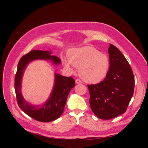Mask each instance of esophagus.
Here are the masks:
<instances>
[{
  "label": "esophagus",
  "mask_w": 148,
  "mask_h": 148,
  "mask_svg": "<svg viewBox=\"0 0 148 148\" xmlns=\"http://www.w3.org/2000/svg\"><path fill=\"white\" fill-rule=\"evenodd\" d=\"M75 82H76V83H77V84H81V83H82V82L79 79H76L75 80Z\"/></svg>",
  "instance_id": "esophagus-1"
}]
</instances>
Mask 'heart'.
<instances>
[{
	"label": "heart",
	"instance_id": "1",
	"mask_svg": "<svg viewBox=\"0 0 148 148\" xmlns=\"http://www.w3.org/2000/svg\"><path fill=\"white\" fill-rule=\"evenodd\" d=\"M66 69L71 70V65L78 68L79 77L88 83L101 82L107 75L110 66L109 57L95 47L85 46L76 48L69 52V60L64 59Z\"/></svg>",
	"mask_w": 148,
	"mask_h": 148
}]
</instances>
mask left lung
Masks as SVG:
<instances>
[{
    "mask_svg": "<svg viewBox=\"0 0 148 148\" xmlns=\"http://www.w3.org/2000/svg\"><path fill=\"white\" fill-rule=\"evenodd\" d=\"M110 66L106 77L88 85L89 104L98 118L109 120L123 114L133 95L135 77L130 65L118 48L110 44Z\"/></svg>",
    "mask_w": 148,
    "mask_h": 148,
    "instance_id": "8db88e82",
    "label": "left lung"
}]
</instances>
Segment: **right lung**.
<instances>
[{
    "label": "right lung",
    "instance_id": "obj_1",
    "mask_svg": "<svg viewBox=\"0 0 148 148\" xmlns=\"http://www.w3.org/2000/svg\"><path fill=\"white\" fill-rule=\"evenodd\" d=\"M51 53L49 51L34 50L23 56L18 64L15 78V90L18 105L29 117L41 122H52L60 117L64 112L67 96L75 86V80L71 77H66L55 73V82L51 95L41 107H39V106H31L24 99L21 92V85L26 65L30 62L38 59L51 60L54 65L59 64L60 59L56 56H51Z\"/></svg>",
    "mask_w": 148,
    "mask_h": 148
}]
</instances>
